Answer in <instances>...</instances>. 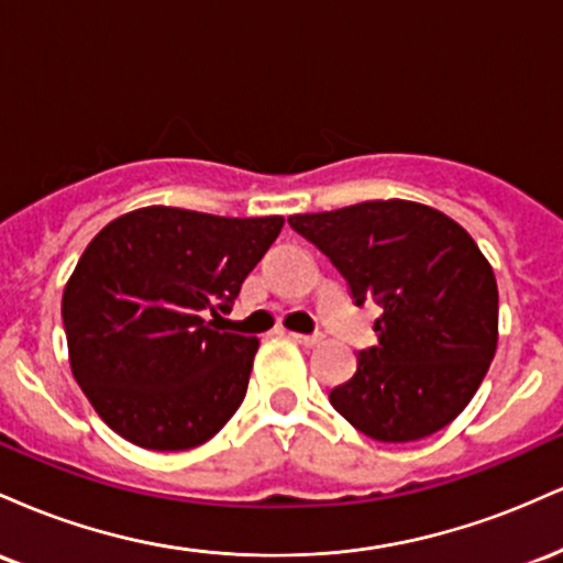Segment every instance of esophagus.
Listing matches in <instances>:
<instances>
[{
  "label": "esophagus",
  "instance_id": "obj_1",
  "mask_svg": "<svg viewBox=\"0 0 563 563\" xmlns=\"http://www.w3.org/2000/svg\"><path fill=\"white\" fill-rule=\"evenodd\" d=\"M290 339L299 341L301 346H318L320 341H322V335H320V333H312V335H307V333H290Z\"/></svg>",
  "mask_w": 563,
  "mask_h": 563
}]
</instances>
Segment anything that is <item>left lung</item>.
Instances as JSON below:
<instances>
[{"mask_svg":"<svg viewBox=\"0 0 563 563\" xmlns=\"http://www.w3.org/2000/svg\"><path fill=\"white\" fill-rule=\"evenodd\" d=\"M288 224L344 275L354 303L376 299L378 344L331 405L378 442H416L455 421L497 349V283L455 219L416 200H365Z\"/></svg>","mask_w":563,"mask_h":563,"instance_id":"left-lung-1","label":"left lung"}]
</instances>
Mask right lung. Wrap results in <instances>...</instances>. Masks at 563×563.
<instances>
[{"label":"right lung","instance_id":"obj_1","mask_svg":"<svg viewBox=\"0 0 563 563\" xmlns=\"http://www.w3.org/2000/svg\"><path fill=\"white\" fill-rule=\"evenodd\" d=\"M283 217L145 206L108 222L63 290L70 373L95 412L145 450L209 442L241 407L260 339L217 331Z\"/></svg>","mask_w":563,"mask_h":563}]
</instances>
